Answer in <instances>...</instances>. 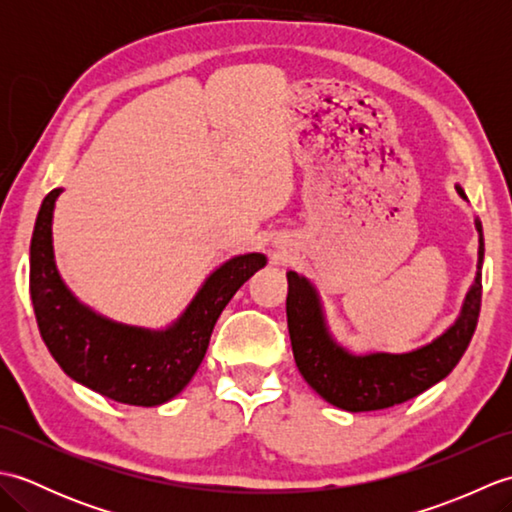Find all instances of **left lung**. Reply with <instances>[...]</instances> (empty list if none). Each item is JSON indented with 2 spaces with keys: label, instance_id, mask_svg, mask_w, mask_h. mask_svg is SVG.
<instances>
[{
  "label": "left lung",
  "instance_id": "obj_1",
  "mask_svg": "<svg viewBox=\"0 0 512 512\" xmlns=\"http://www.w3.org/2000/svg\"><path fill=\"white\" fill-rule=\"evenodd\" d=\"M462 198V187H455ZM480 231L477 279L466 295L460 319L436 341L409 354L352 356L325 330L317 292L297 273H288V332L292 354L306 383L330 405L345 411H376L407 402L453 372L469 347L482 306L484 237Z\"/></svg>",
  "mask_w": 512,
  "mask_h": 512
}]
</instances>
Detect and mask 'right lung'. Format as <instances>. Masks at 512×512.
<instances>
[{
    "label": "right lung",
    "mask_w": 512,
    "mask_h": 512,
    "mask_svg": "<svg viewBox=\"0 0 512 512\" xmlns=\"http://www.w3.org/2000/svg\"><path fill=\"white\" fill-rule=\"evenodd\" d=\"M52 189L30 242V297L41 339L76 383L136 407H154L187 387L211 341L213 325L244 281L266 266L259 253L239 255L206 279L187 312L165 332L107 321L76 301L54 266Z\"/></svg>",
    "instance_id": "right-lung-1"
}]
</instances>
